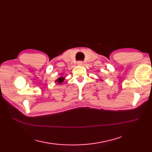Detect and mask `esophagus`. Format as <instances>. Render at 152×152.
I'll return each instance as SVG.
<instances>
[{"mask_svg":"<svg viewBox=\"0 0 152 152\" xmlns=\"http://www.w3.org/2000/svg\"><path fill=\"white\" fill-rule=\"evenodd\" d=\"M83 61H77V65H79V66H82V65H83Z\"/></svg>","mask_w":152,"mask_h":152,"instance_id":"obj_1","label":"esophagus"}]
</instances>
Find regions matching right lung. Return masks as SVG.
I'll list each match as a JSON object with an SVG mask.
<instances>
[{
	"label": "right lung",
	"mask_w": 152,
	"mask_h": 152,
	"mask_svg": "<svg viewBox=\"0 0 152 152\" xmlns=\"http://www.w3.org/2000/svg\"><path fill=\"white\" fill-rule=\"evenodd\" d=\"M64 79H65V78L60 77V78H59L58 79H57V80H56V82H58V84H61V83H62V82H63Z\"/></svg>",
	"instance_id": "1"
}]
</instances>
